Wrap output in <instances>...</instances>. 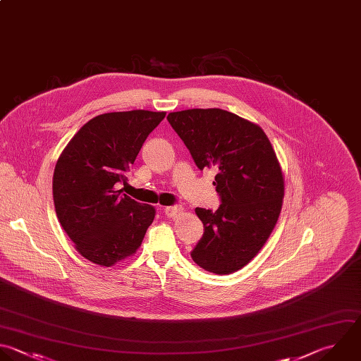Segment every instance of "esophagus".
<instances>
[{
    "label": "esophagus",
    "mask_w": 361,
    "mask_h": 361,
    "mask_svg": "<svg viewBox=\"0 0 361 361\" xmlns=\"http://www.w3.org/2000/svg\"><path fill=\"white\" fill-rule=\"evenodd\" d=\"M182 212V207L180 206H168V207H164V213L168 216V217H173L176 214H179Z\"/></svg>",
    "instance_id": "obj_1"
}]
</instances>
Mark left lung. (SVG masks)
<instances>
[{"label":"left lung","instance_id":"obj_1","mask_svg":"<svg viewBox=\"0 0 361 361\" xmlns=\"http://www.w3.org/2000/svg\"><path fill=\"white\" fill-rule=\"evenodd\" d=\"M168 121L200 171L214 169L221 204L196 207L204 233L193 251L203 269L226 275L247 265L272 233L282 207L283 175L257 124L220 109L168 114Z\"/></svg>","mask_w":361,"mask_h":361}]
</instances>
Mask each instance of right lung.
<instances>
[{"label":"right lung","instance_id":"add662e5","mask_svg":"<svg viewBox=\"0 0 361 361\" xmlns=\"http://www.w3.org/2000/svg\"><path fill=\"white\" fill-rule=\"evenodd\" d=\"M165 111H117L87 121L61 154L54 172L56 216L75 248L111 267L140 248L155 209L118 189Z\"/></svg>","mask_w":361,"mask_h":361}]
</instances>
